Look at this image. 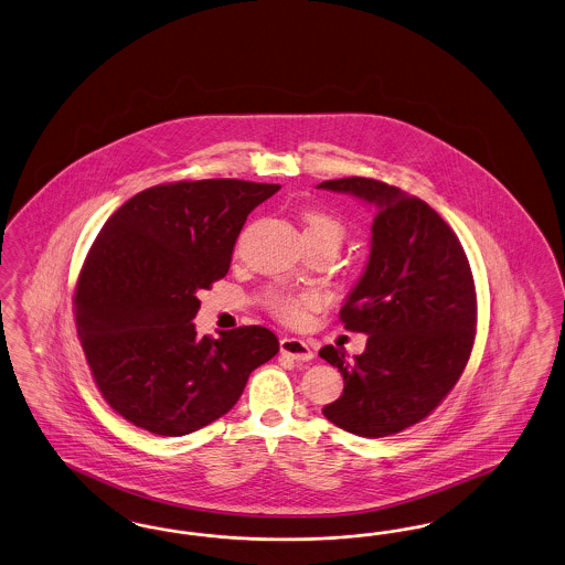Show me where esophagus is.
<instances>
[{"mask_svg": "<svg viewBox=\"0 0 565 565\" xmlns=\"http://www.w3.org/2000/svg\"><path fill=\"white\" fill-rule=\"evenodd\" d=\"M279 351H281V355L292 358L294 362H311L313 355H316L309 342L292 339V337H286V339L279 340Z\"/></svg>", "mask_w": 565, "mask_h": 565, "instance_id": "1", "label": "esophagus"}]
</instances>
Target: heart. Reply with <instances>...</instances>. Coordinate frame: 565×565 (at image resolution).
Masks as SVG:
<instances>
[{
    "mask_svg": "<svg viewBox=\"0 0 565 565\" xmlns=\"http://www.w3.org/2000/svg\"><path fill=\"white\" fill-rule=\"evenodd\" d=\"M302 233L305 242H332L340 246L344 228L337 216L321 212V210H307L302 214ZM316 294H273L269 309L284 321H298L305 316L307 309L316 307Z\"/></svg>",
    "mask_w": 565,
    "mask_h": 565,
    "instance_id": "b5f03b06",
    "label": "heart"
}]
</instances>
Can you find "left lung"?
<instances>
[{"label":"left lung","instance_id":"left-lung-1","mask_svg":"<svg viewBox=\"0 0 565 565\" xmlns=\"http://www.w3.org/2000/svg\"><path fill=\"white\" fill-rule=\"evenodd\" d=\"M376 205L370 260L340 309L365 351L347 360L332 344L319 358L339 367L344 391L323 416L360 437H386L425 420L462 376L477 326L473 273L450 225L429 203L374 179L323 181Z\"/></svg>","mask_w":565,"mask_h":565}]
</instances>
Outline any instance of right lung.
<instances>
[{
    "instance_id": "right-lung-1",
    "label": "right lung",
    "mask_w": 565,
    "mask_h": 565,
    "mask_svg": "<svg viewBox=\"0 0 565 565\" xmlns=\"http://www.w3.org/2000/svg\"><path fill=\"white\" fill-rule=\"evenodd\" d=\"M279 184L207 179L136 193L96 235L73 294L77 339L103 399L135 427L181 437L221 418L279 351L271 330L200 339V290L223 279L249 212Z\"/></svg>"
}]
</instances>
